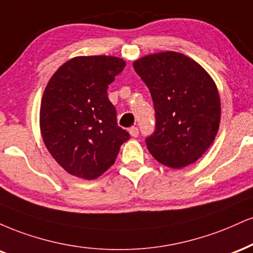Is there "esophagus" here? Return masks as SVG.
<instances>
[{"label":"esophagus","instance_id":"esophagus-1","mask_svg":"<svg viewBox=\"0 0 253 253\" xmlns=\"http://www.w3.org/2000/svg\"><path fill=\"white\" fill-rule=\"evenodd\" d=\"M129 133H130V136H131V137H137V136H138V127L131 126L129 129Z\"/></svg>","mask_w":253,"mask_h":253}]
</instances>
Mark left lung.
Returning <instances> with one entry per match:
<instances>
[{"mask_svg": "<svg viewBox=\"0 0 253 253\" xmlns=\"http://www.w3.org/2000/svg\"><path fill=\"white\" fill-rule=\"evenodd\" d=\"M132 65L155 108V132L145 139L149 153L174 169L198 161L212 145L220 124L214 80L197 61L173 50L142 56Z\"/></svg>", "mask_w": 253, "mask_h": 253, "instance_id": "obj_1", "label": "left lung"}]
</instances>
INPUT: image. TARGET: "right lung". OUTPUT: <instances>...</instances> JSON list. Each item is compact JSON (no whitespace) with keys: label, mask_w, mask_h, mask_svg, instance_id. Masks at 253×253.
<instances>
[{"label":"right lung","mask_w":253,"mask_h":253,"mask_svg":"<svg viewBox=\"0 0 253 253\" xmlns=\"http://www.w3.org/2000/svg\"><path fill=\"white\" fill-rule=\"evenodd\" d=\"M126 67L112 55L76 56L50 77L40 106V131L68 174L94 180L115 163L130 135L118 126L108 87Z\"/></svg>","instance_id":"1"}]
</instances>
